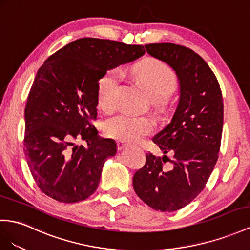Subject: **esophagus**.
<instances>
[{
    "mask_svg": "<svg viewBox=\"0 0 250 250\" xmlns=\"http://www.w3.org/2000/svg\"><path fill=\"white\" fill-rule=\"evenodd\" d=\"M117 149L120 151V150H123V149H125V146H127V144L126 143H125V142H123V140H117Z\"/></svg>",
    "mask_w": 250,
    "mask_h": 250,
    "instance_id": "esophagus-1",
    "label": "esophagus"
}]
</instances>
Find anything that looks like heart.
<instances>
[{
	"instance_id": "obj_1",
	"label": "heart",
	"mask_w": 250,
	"mask_h": 250,
	"mask_svg": "<svg viewBox=\"0 0 250 250\" xmlns=\"http://www.w3.org/2000/svg\"><path fill=\"white\" fill-rule=\"evenodd\" d=\"M134 74L142 81L151 96L153 104H161L165 98L174 91L176 76L168 64L148 58L136 64ZM121 80L120 70L111 69L99 80L98 102L105 111H112L116 105V94ZM155 127V121L149 116H137L127 112H121L108 118L104 124V132L106 136L137 142L150 134Z\"/></svg>"
}]
</instances>
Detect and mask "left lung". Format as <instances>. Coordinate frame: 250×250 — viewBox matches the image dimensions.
<instances>
[{"mask_svg":"<svg viewBox=\"0 0 250 250\" xmlns=\"http://www.w3.org/2000/svg\"><path fill=\"white\" fill-rule=\"evenodd\" d=\"M146 53L167 63L180 81V100L171 123L153 137L163 157L146 153L133 176V187L151 208L172 212L201 193L219 158L223 131L222 91L200 55L174 43L145 45ZM171 152L172 161L165 155ZM170 161L167 168L163 164Z\"/></svg>","mask_w":250,"mask_h":250,"instance_id":"obj_1","label":"left lung"}]
</instances>
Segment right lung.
Masks as SVG:
<instances>
[{
  "instance_id": "1",
  "label": "right lung",
  "mask_w": 250,
  "mask_h": 250,
  "mask_svg": "<svg viewBox=\"0 0 250 250\" xmlns=\"http://www.w3.org/2000/svg\"><path fill=\"white\" fill-rule=\"evenodd\" d=\"M145 53L143 45L82 38L42 64L25 106L24 153L44 194L77 203L97 189L106 158L117 152L116 143L99 137L89 121L97 117L99 80Z\"/></svg>"
}]
</instances>
